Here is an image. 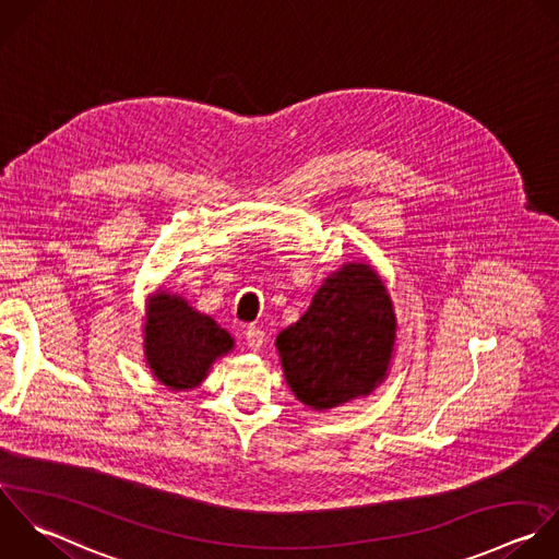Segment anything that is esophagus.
<instances>
[{"instance_id":"1","label":"esophagus","mask_w":559,"mask_h":559,"mask_svg":"<svg viewBox=\"0 0 559 559\" xmlns=\"http://www.w3.org/2000/svg\"><path fill=\"white\" fill-rule=\"evenodd\" d=\"M243 337H246L248 348H252V350H259V348L263 346V342H265V333H263V329H259V326H254V324H250V326L246 329Z\"/></svg>"}]
</instances>
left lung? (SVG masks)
<instances>
[{"label": "left lung", "instance_id": "left-lung-1", "mask_svg": "<svg viewBox=\"0 0 559 559\" xmlns=\"http://www.w3.org/2000/svg\"><path fill=\"white\" fill-rule=\"evenodd\" d=\"M396 318L370 265L348 263L313 296L307 313L276 337L292 392L313 409L368 394L383 381Z\"/></svg>", "mask_w": 559, "mask_h": 559}]
</instances>
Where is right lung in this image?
<instances>
[{"label":"right lung","instance_id":"right-lung-1","mask_svg":"<svg viewBox=\"0 0 559 559\" xmlns=\"http://www.w3.org/2000/svg\"><path fill=\"white\" fill-rule=\"evenodd\" d=\"M233 348L230 335L182 298L158 294L145 324L147 364L171 390H191L211 364Z\"/></svg>","mask_w":559,"mask_h":559}]
</instances>
